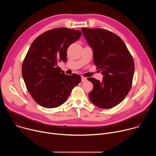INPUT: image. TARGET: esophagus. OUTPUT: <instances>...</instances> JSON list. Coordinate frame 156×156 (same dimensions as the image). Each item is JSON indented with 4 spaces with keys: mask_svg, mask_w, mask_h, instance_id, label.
Masks as SVG:
<instances>
[{
    "mask_svg": "<svg viewBox=\"0 0 156 156\" xmlns=\"http://www.w3.org/2000/svg\"><path fill=\"white\" fill-rule=\"evenodd\" d=\"M86 80H87L86 78H85V77H84V76H81V81H82L83 82H85V81H86Z\"/></svg>",
    "mask_w": 156,
    "mask_h": 156,
    "instance_id": "obj_1",
    "label": "esophagus"
}]
</instances>
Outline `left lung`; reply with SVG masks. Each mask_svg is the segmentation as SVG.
Instances as JSON below:
<instances>
[{
    "label": "left lung",
    "instance_id": "8db88e82",
    "mask_svg": "<svg viewBox=\"0 0 156 156\" xmlns=\"http://www.w3.org/2000/svg\"><path fill=\"white\" fill-rule=\"evenodd\" d=\"M83 34L93 51V61L104 75L102 81L94 78L89 94L91 101L101 108L120 104L128 94L135 72L133 57L123 40L117 34L101 29L82 28Z\"/></svg>",
    "mask_w": 156,
    "mask_h": 156
}]
</instances>
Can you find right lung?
I'll use <instances>...</instances> for the list:
<instances>
[{"instance_id":"obj_1","label":"right lung","mask_w":156,"mask_h":156,"mask_svg":"<svg viewBox=\"0 0 156 156\" xmlns=\"http://www.w3.org/2000/svg\"><path fill=\"white\" fill-rule=\"evenodd\" d=\"M81 36L80 31L58 28L42 33L31 44L22 65V76L28 92L40 105L60 106L80 83L79 75H65L57 63L66 62L68 48Z\"/></svg>"}]
</instances>
